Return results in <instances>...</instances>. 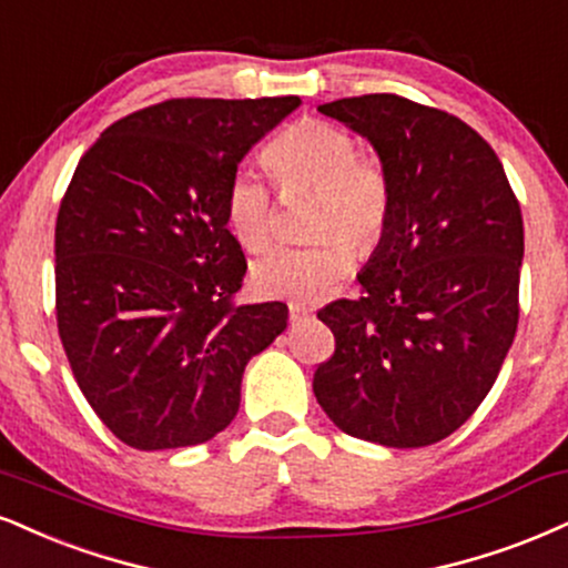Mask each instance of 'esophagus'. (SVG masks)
I'll return each mask as SVG.
<instances>
[{"label":"esophagus","mask_w":568,"mask_h":568,"mask_svg":"<svg viewBox=\"0 0 568 568\" xmlns=\"http://www.w3.org/2000/svg\"><path fill=\"white\" fill-rule=\"evenodd\" d=\"M288 314H291V323H302V320L310 317V306H302V304H291L288 306Z\"/></svg>","instance_id":"esophagus-1"}]
</instances>
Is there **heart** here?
Segmentation results:
<instances>
[{"label": "heart", "mask_w": 568, "mask_h": 568, "mask_svg": "<svg viewBox=\"0 0 568 568\" xmlns=\"http://www.w3.org/2000/svg\"><path fill=\"white\" fill-rule=\"evenodd\" d=\"M357 140L325 119H302L264 148V163L283 193L312 190L310 227L320 241L275 248L254 264V288L262 296L312 304L325 298L349 272L354 251L384 237L392 219V182L381 163L357 155ZM224 214L243 248L262 251L275 237L272 190L251 169L230 176Z\"/></svg>", "instance_id": "b5f03b06"}]
</instances>
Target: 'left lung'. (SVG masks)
<instances>
[{
  "label": "left lung",
  "mask_w": 568,
  "mask_h": 568,
  "mask_svg": "<svg viewBox=\"0 0 568 568\" xmlns=\"http://www.w3.org/2000/svg\"><path fill=\"white\" fill-rule=\"evenodd\" d=\"M367 136L392 182V219L359 272L362 296L317 312L336 352L314 396L344 434L426 447L495 386L518 327L524 219L489 142L399 94L320 105Z\"/></svg>",
  "instance_id": "1"
}]
</instances>
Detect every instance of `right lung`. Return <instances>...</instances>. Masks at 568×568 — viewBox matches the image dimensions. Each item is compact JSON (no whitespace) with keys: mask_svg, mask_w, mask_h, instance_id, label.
Masks as SVG:
<instances>
[{"mask_svg":"<svg viewBox=\"0 0 568 568\" xmlns=\"http://www.w3.org/2000/svg\"><path fill=\"white\" fill-rule=\"evenodd\" d=\"M298 98H176L115 121L81 155L54 224V312L73 378L134 449L209 442L241 407L248 359L288 325L237 304L245 256L224 195Z\"/></svg>","mask_w":568,"mask_h":568,"instance_id":"obj_1","label":"right lung"}]
</instances>
